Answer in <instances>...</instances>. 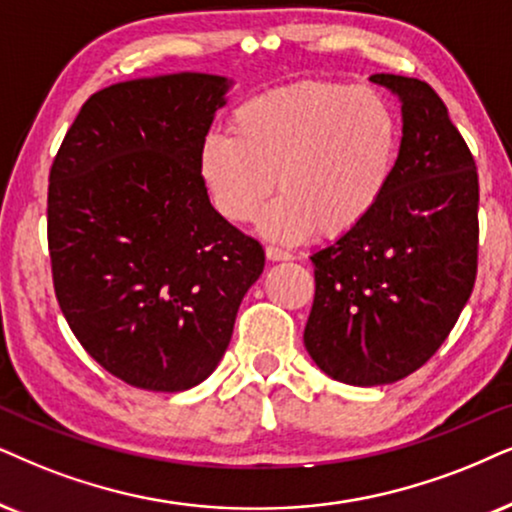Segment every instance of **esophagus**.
<instances>
[{"label": "esophagus", "mask_w": 512, "mask_h": 512, "mask_svg": "<svg viewBox=\"0 0 512 512\" xmlns=\"http://www.w3.org/2000/svg\"><path fill=\"white\" fill-rule=\"evenodd\" d=\"M267 260L271 262H288L293 260V252L283 250V248H276V245H269L267 248Z\"/></svg>", "instance_id": "obj_1"}]
</instances>
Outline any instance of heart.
Segmentation results:
<instances>
[{"instance_id": "obj_1", "label": "heart", "mask_w": 512, "mask_h": 512, "mask_svg": "<svg viewBox=\"0 0 512 512\" xmlns=\"http://www.w3.org/2000/svg\"><path fill=\"white\" fill-rule=\"evenodd\" d=\"M231 137L208 134L198 177L212 208L231 224L260 217L271 241L300 243L321 231H354L383 203L397 172L401 129L390 99L345 82H302L243 101Z\"/></svg>"}]
</instances>
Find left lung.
I'll return each mask as SVG.
<instances>
[{"instance_id": "obj_1", "label": "left lung", "mask_w": 512, "mask_h": 512, "mask_svg": "<svg viewBox=\"0 0 512 512\" xmlns=\"http://www.w3.org/2000/svg\"><path fill=\"white\" fill-rule=\"evenodd\" d=\"M401 101L397 172L364 224L312 255L304 347L340 383L390 385L456 326L477 276L475 158L428 82L378 73Z\"/></svg>"}]
</instances>
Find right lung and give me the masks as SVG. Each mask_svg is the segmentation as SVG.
I'll list each match as a JSON object with an SVG mask.
<instances>
[{"instance_id":"obj_1","label":"right lung","mask_w":512,"mask_h":512,"mask_svg":"<svg viewBox=\"0 0 512 512\" xmlns=\"http://www.w3.org/2000/svg\"><path fill=\"white\" fill-rule=\"evenodd\" d=\"M231 82L174 73L84 101L49 172L56 300L92 359L151 392L203 383L264 269L255 238L210 205L198 177Z\"/></svg>"}]
</instances>
